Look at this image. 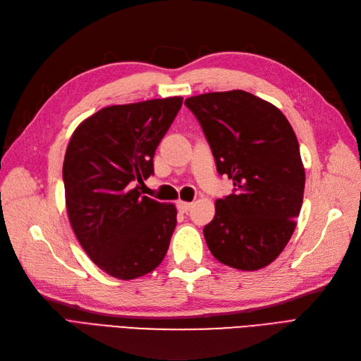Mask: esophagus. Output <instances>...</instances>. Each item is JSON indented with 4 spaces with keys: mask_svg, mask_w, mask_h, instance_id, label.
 Masks as SVG:
<instances>
[{
    "mask_svg": "<svg viewBox=\"0 0 361 361\" xmlns=\"http://www.w3.org/2000/svg\"><path fill=\"white\" fill-rule=\"evenodd\" d=\"M191 207H192V204L188 203V202H179V203H178V209H179V212H182V214H188V212L191 211Z\"/></svg>",
    "mask_w": 361,
    "mask_h": 361,
    "instance_id": "obj_1",
    "label": "esophagus"
}]
</instances>
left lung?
<instances>
[{
    "label": "left lung",
    "instance_id": "1",
    "mask_svg": "<svg viewBox=\"0 0 361 361\" xmlns=\"http://www.w3.org/2000/svg\"><path fill=\"white\" fill-rule=\"evenodd\" d=\"M233 192L215 202L203 235L221 264L255 271L269 265L295 231L305 174L300 145L288 118L272 104L244 90L188 97Z\"/></svg>",
    "mask_w": 361,
    "mask_h": 361
}]
</instances>
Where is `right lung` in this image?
Segmentation results:
<instances>
[{"label": "right lung", "instance_id": "1", "mask_svg": "<svg viewBox=\"0 0 361 361\" xmlns=\"http://www.w3.org/2000/svg\"><path fill=\"white\" fill-rule=\"evenodd\" d=\"M182 97L102 108L75 129L63 162L69 221L106 274L133 280L154 271L176 227V207L141 195L154 155Z\"/></svg>", "mask_w": 361, "mask_h": 361}]
</instances>
